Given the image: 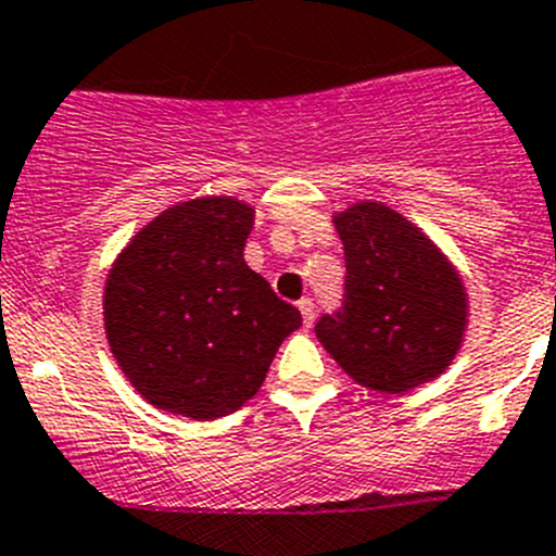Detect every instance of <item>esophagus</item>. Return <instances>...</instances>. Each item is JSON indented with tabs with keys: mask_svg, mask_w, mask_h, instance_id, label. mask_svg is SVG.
Here are the masks:
<instances>
[{
	"mask_svg": "<svg viewBox=\"0 0 556 556\" xmlns=\"http://www.w3.org/2000/svg\"><path fill=\"white\" fill-rule=\"evenodd\" d=\"M298 308H300V314H303L305 328H308V325H314V317H317V312H314V308H317V305H314V300L312 298H303L298 303Z\"/></svg>",
	"mask_w": 556,
	"mask_h": 556,
	"instance_id": "esophagus-1",
	"label": "esophagus"
}]
</instances>
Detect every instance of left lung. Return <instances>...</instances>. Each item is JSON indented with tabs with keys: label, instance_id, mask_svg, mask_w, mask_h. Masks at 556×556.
I'll return each mask as SVG.
<instances>
[{
	"label": "left lung",
	"instance_id": "8db88e82",
	"mask_svg": "<svg viewBox=\"0 0 556 556\" xmlns=\"http://www.w3.org/2000/svg\"><path fill=\"white\" fill-rule=\"evenodd\" d=\"M344 244V300L317 336L366 389L402 394L438 378L466 328V292L452 264L383 203H355L336 217Z\"/></svg>",
	"mask_w": 556,
	"mask_h": 556
}]
</instances>
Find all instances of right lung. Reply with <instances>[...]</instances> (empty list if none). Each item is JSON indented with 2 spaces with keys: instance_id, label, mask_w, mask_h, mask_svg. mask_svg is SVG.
<instances>
[{
  "instance_id": "obj_1",
  "label": "right lung",
  "mask_w": 556,
  "mask_h": 556,
  "mask_svg": "<svg viewBox=\"0 0 556 556\" xmlns=\"http://www.w3.org/2000/svg\"><path fill=\"white\" fill-rule=\"evenodd\" d=\"M253 208L198 198L162 212L112 264L110 350L151 405L217 419L244 405L303 317L244 264Z\"/></svg>"
}]
</instances>
